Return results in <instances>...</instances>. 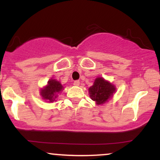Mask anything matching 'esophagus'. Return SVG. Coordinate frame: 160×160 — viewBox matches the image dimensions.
I'll list each match as a JSON object with an SVG mask.
<instances>
[{
	"label": "esophagus",
	"mask_w": 160,
	"mask_h": 160,
	"mask_svg": "<svg viewBox=\"0 0 160 160\" xmlns=\"http://www.w3.org/2000/svg\"><path fill=\"white\" fill-rule=\"evenodd\" d=\"M74 85L76 86H78L79 85H80V81H79V80H75V81L74 82Z\"/></svg>",
	"instance_id": "34e87169"
}]
</instances>
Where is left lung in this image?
Segmentation results:
<instances>
[{"instance_id": "left-lung-1", "label": "left lung", "mask_w": 160, "mask_h": 160, "mask_svg": "<svg viewBox=\"0 0 160 160\" xmlns=\"http://www.w3.org/2000/svg\"><path fill=\"white\" fill-rule=\"evenodd\" d=\"M115 92V86L102 78L95 79L93 85L89 89V96L97 104H103L107 102Z\"/></svg>"}]
</instances>
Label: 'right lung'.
Returning <instances> with one entry per match:
<instances>
[{
    "instance_id": "add662e5",
    "label": "right lung",
    "mask_w": 160,
    "mask_h": 160,
    "mask_svg": "<svg viewBox=\"0 0 160 160\" xmlns=\"http://www.w3.org/2000/svg\"><path fill=\"white\" fill-rule=\"evenodd\" d=\"M63 89L64 87L61 82L54 79H51L47 82V85L43 89H40V95L43 99H45L48 102H52L56 101L58 94Z\"/></svg>"
}]
</instances>
